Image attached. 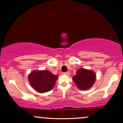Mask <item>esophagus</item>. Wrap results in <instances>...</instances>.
Returning a JSON list of instances; mask_svg holds the SVG:
<instances>
[{
	"mask_svg": "<svg viewBox=\"0 0 123 123\" xmlns=\"http://www.w3.org/2000/svg\"><path fill=\"white\" fill-rule=\"evenodd\" d=\"M63 74H64V75H69V72H64V73H63Z\"/></svg>",
	"mask_w": 123,
	"mask_h": 123,
	"instance_id": "esophagus-1",
	"label": "esophagus"
}]
</instances>
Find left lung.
I'll use <instances>...</instances> for the list:
<instances>
[{
  "mask_svg": "<svg viewBox=\"0 0 123 123\" xmlns=\"http://www.w3.org/2000/svg\"><path fill=\"white\" fill-rule=\"evenodd\" d=\"M96 80V75L93 70L80 68L77 70L76 74L73 77V80L77 87L82 90L90 89Z\"/></svg>",
  "mask_w": 123,
  "mask_h": 123,
  "instance_id": "obj_1",
  "label": "left lung"
}]
</instances>
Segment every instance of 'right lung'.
I'll list each match as a JSON object with an SVG mask.
<instances>
[{"label":"right lung","mask_w":123,"mask_h":123,"mask_svg":"<svg viewBox=\"0 0 123 123\" xmlns=\"http://www.w3.org/2000/svg\"><path fill=\"white\" fill-rule=\"evenodd\" d=\"M58 78V75L49 70H33L28 75V80L35 90L43 93L52 90Z\"/></svg>","instance_id":"obj_1"}]
</instances>
